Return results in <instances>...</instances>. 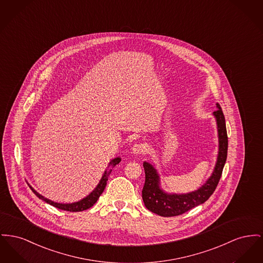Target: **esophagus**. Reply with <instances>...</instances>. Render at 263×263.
<instances>
[{
  "label": "esophagus",
  "mask_w": 263,
  "mask_h": 263,
  "mask_svg": "<svg viewBox=\"0 0 263 263\" xmlns=\"http://www.w3.org/2000/svg\"><path fill=\"white\" fill-rule=\"evenodd\" d=\"M147 151V145L145 143H136L132 147V153L133 154L141 155L145 154Z\"/></svg>",
  "instance_id": "obj_1"
}]
</instances>
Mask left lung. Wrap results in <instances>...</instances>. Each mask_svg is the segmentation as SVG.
Instances as JSON below:
<instances>
[{
	"label": "left lung",
	"mask_w": 263,
	"mask_h": 263,
	"mask_svg": "<svg viewBox=\"0 0 263 263\" xmlns=\"http://www.w3.org/2000/svg\"><path fill=\"white\" fill-rule=\"evenodd\" d=\"M214 115L216 117L218 131L219 150L216 168L212 177L198 191L185 195H168L159 186V176L152 165L144 162L145 184L142 190V198L146 208L152 213L161 216H176L183 215L193 208L203 203L214 194L218 184L228 156V133L226 119L220 105L216 104Z\"/></svg>",
	"instance_id": "1"
}]
</instances>
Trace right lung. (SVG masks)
I'll use <instances>...</instances> for the list:
<instances>
[{
    "label": "right lung",
    "mask_w": 263,
    "mask_h": 263,
    "mask_svg": "<svg viewBox=\"0 0 263 263\" xmlns=\"http://www.w3.org/2000/svg\"><path fill=\"white\" fill-rule=\"evenodd\" d=\"M121 161L120 158H115L113 159L111 162H110V165L112 167H115L117 164H119ZM111 173L110 172H105L102 179L100 180V183L98 184V185L95 187V190L93 191L92 193L90 195H88L86 198H84L83 200L78 201V202H73V203H58V202H54V201H49L47 198L43 197L42 195H40L39 193H36L31 186H30L31 189V191L33 192V194L41 200L46 201L47 203L60 209V210H63V211H67V212H81V211H85L89 208H91L93 204L97 201L98 198L100 197V195L103 193L106 184H107V180H108L109 175Z\"/></svg>",
    "instance_id": "obj_1"
}]
</instances>
